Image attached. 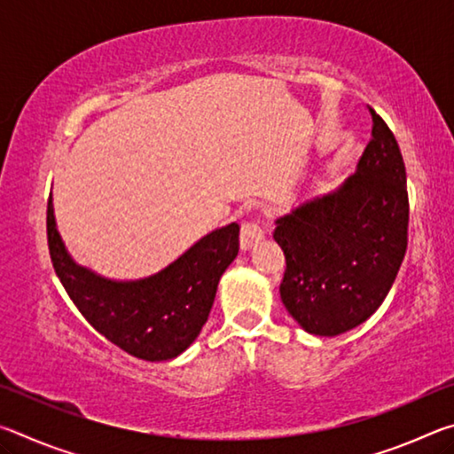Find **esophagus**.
Masks as SVG:
<instances>
[{
	"label": "esophagus",
	"mask_w": 454,
	"mask_h": 454,
	"mask_svg": "<svg viewBox=\"0 0 454 454\" xmlns=\"http://www.w3.org/2000/svg\"><path fill=\"white\" fill-rule=\"evenodd\" d=\"M262 238H264V228L260 226L258 218H250L244 222L240 230V246L244 250H248L252 244L262 240Z\"/></svg>",
	"instance_id": "34e87169"
}]
</instances>
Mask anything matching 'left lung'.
<instances>
[{"label":"left lung","instance_id":"obj_1","mask_svg":"<svg viewBox=\"0 0 454 454\" xmlns=\"http://www.w3.org/2000/svg\"><path fill=\"white\" fill-rule=\"evenodd\" d=\"M372 140L356 174L333 194L276 222L286 268L280 298L306 333L336 336L387 298L409 244L404 160L393 129L368 106Z\"/></svg>","mask_w":454,"mask_h":454}]
</instances>
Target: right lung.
I'll return each mask as SVG.
<instances>
[{"instance_id":"right-lung-1","label":"right lung","mask_w":454,"mask_h":454,"mask_svg":"<svg viewBox=\"0 0 454 454\" xmlns=\"http://www.w3.org/2000/svg\"><path fill=\"white\" fill-rule=\"evenodd\" d=\"M48 248L59 282L99 334L136 358L170 360L196 340L208 320L220 276L240 248L232 222L198 240L162 272L136 282H112L74 264L61 244L48 200Z\"/></svg>"}]
</instances>
